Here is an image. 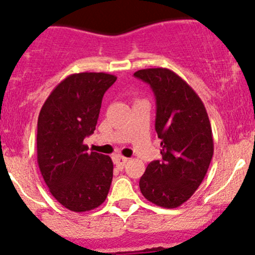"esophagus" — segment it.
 Listing matches in <instances>:
<instances>
[{
	"label": "esophagus",
	"instance_id": "1",
	"mask_svg": "<svg viewBox=\"0 0 255 255\" xmlns=\"http://www.w3.org/2000/svg\"><path fill=\"white\" fill-rule=\"evenodd\" d=\"M127 162H128L127 157H123V156H120V155L115 156V163H116V166L119 167V168H123Z\"/></svg>",
	"mask_w": 255,
	"mask_h": 255
}]
</instances>
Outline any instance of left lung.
Here are the masks:
<instances>
[{
    "label": "left lung",
    "instance_id": "obj_1",
    "mask_svg": "<svg viewBox=\"0 0 255 255\" xmlns=\"http://www.w3.org/2000/svg\"><path fill=\"white\" fill-rule=\"evenodd\" d=\"M134 76L149 83L155 94V129L162 147V158L147 164L139 187L153 205L177 208L194 195L209 168L214 152L211 122L200 97L172 70L144 69Z\"/></svg>",
    "mask_w": 255,
    "mask_h": 255
}]
</instances>
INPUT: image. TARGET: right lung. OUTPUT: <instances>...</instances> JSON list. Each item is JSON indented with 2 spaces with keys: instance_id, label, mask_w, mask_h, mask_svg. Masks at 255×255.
<instances>
[{
  "instance_id": "add662e5",
  "label": "right lung",
  "mask_w": 255,
  "mask_h": 255,
  "mask_svg": "<svg viewBox=\"0 0 255 255\" xmlns=\"http://www.w3.org/2000/svg\"><path fill=\"white\" fill-rule=\"evenodd\" d=\"M116 76L105 72L72 74L55 87L37 121V163L53 197L72 212L97 208L113 181L109 156L88 152L86 136L96 130L104 93Z\"/></svg>"
}]
</instances>
